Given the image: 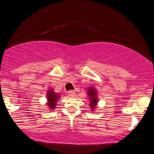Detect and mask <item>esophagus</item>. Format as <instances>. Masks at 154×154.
I'll use <instances>...</instances> for the list:
<instances>
[{"label":"esophagus","instance_id":"esophagus-1","mask_svg":"<svg viewBox=\"0 0 154 154\" xmlns=\"http://www.w3.org/2000/svg\"><path fill=\"white\" fill-rule=\"evenodd\" d=\"M68 94H69V96H73V95H75V91H69L68 92Z\"/></svg>","mask_w":154,"mask_h":154}]
</instances>
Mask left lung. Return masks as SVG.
I'll list each match as a JSON object with an SVG mask.
<instances>
[{
	"instance_id": "obj_1",
	"label": "left lung",
	"mask_w": 154,
	"mask_h": 154,
	"mask_svg": "<svg viewBox=\"0 0 154 154\" xmlns=\"http://www.w3.org/2000/svg\"><path fill=\"white\" fill-rule=\"evenodd\" d=\"M97 92L95 88L93 87H90L88 89V96L89 98L90 101V109H91V111H94L95 109L96 108L97 103L98 102V98L97 96Z\"/></svg>"
}]
</instances>
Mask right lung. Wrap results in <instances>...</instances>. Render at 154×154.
<instances>
[{
  "mask_svg": "<svg viewBox=\"0 0 154 154\" xmlns=\"http://www.w3.org/2000/svg\"><path fill=\"white\" fill-rule=\"evenodd\" d=\"M47 106L51 109H54L56 108V103L58 100L60 98V95L57 93H56L53 89L48 90L47 92Z\"/></svg>",
  "mask_w": 154,
  "mask_h": 154,
  "instance_id": "obj_1",
  "label": "right lung"
}]
</instances>
